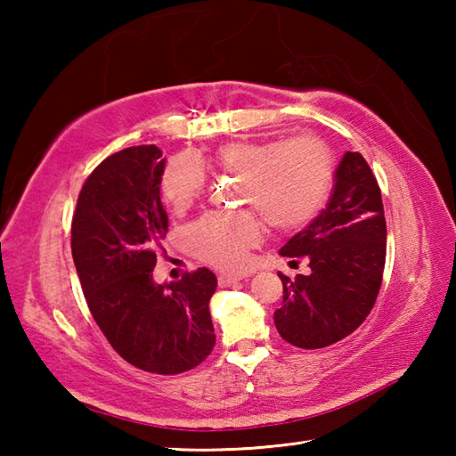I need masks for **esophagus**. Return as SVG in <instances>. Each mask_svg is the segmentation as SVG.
<instances>
[{"mask_svg":"<svg viewBox=\"0 0 456 456\" xmlns=\"http://www.w3.org/2000/svg\"><path fill=\"white\" fill-rule=\"evenodd\" d=\"M239 280H243V278H240V276H233V274H219V276H217V282H219L221 288H227V286H231V284H235V282H239Z\"/></svg>","mask_w":456,"mask_h":456,"instance_id":"34e87169","label":"esophagus"}]
</instances>
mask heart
Here are the masks:
<instances>
[{"mask_svg": "<svg viewBox=\"0 0 456 456\" xmlns=\"http://www.w3.org/2000/svg\"><path fill=\"white\" fill-rule=\"evenodd\" d=\"M211 167L243 180L239 198L276 229H296L323 206L333 176V157L317 137L282 141H233L211 154ZM206 188L201 162L188 154L170 159L162 174V193L174 209H186ZM263 239L260 219L250 211L209 213L188 229L193 255L227 270L248 265V248Z\"/></svg>", "mask_w": 456, "mask_h": 456, "instance_id": "1", "label": "heart"}]
</instances>
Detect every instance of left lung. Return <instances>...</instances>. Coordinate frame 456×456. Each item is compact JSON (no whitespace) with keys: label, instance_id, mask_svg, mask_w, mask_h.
<instances>
[{"label":"left lung","instance_id":"8db88e82","mask_svg":"<svg viewBox=\"0 0 456 456\" xmlns=\"http://www.w3.org/2000/svg\"><path fill=\"white\" fill-rule=\"evenodd\" d=\"M309 274L284 284L274 312L280 337L299 348H323L351 335L370 314L386 263V219L376 176L361 152H345L325 209L280 248Z\"/></svg>","mask_w":456,"mask_h":456}]
</instances>
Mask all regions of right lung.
<instances>
[{
	"mask_svg": "<svg viewBox=\"0 0 456 456\" xmlns=\"http://www.w3.org/2000/svg\"><path fill=\"white\" fill-rule=\"evenodd\" d=\"M164 174L157 144L105 159L84 182L72 217V258L95 323L121 358L141 370L180 374L216 345L208 268L157 284L152 268L167 237L160 201Z\"/></svg>",
	"mask_w": 456,
	"mask_h": 456,
	"instance_id": "add662e5",
	"label": "right lung"
}]
</instances>
